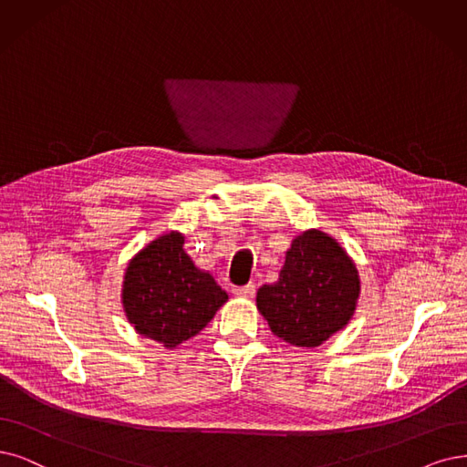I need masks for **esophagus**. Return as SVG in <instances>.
Segmentation results:
<instances>
[{
	"mask_svg": "<svg viewBox=\"0 0 467 467\" xmlns=\"http://www.w3.org/2000/svg\"><path fill=\"white\" fill-rule=\"evenodd\" d=\"M233 295L240 298H252L255 295V286L254 285H244V286H234Z\"/></svg>",
	"mask_w": 467,
	"mask_h": 467,
	"instance_id": "1",
	"label": "esophagus"
}]
</instances>
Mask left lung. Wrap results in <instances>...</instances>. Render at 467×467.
<instances>
[{
    "label": "left lung",
    "instance_id": "left-lung-1",
    "mask_svg": "<svg viewBox=\"0 0 467 467\" xmlns=\"http://www.w3.org/2000/svg\"><path fill=\"white\" fill-rule=\"evenodd\" d=\"M358 295V271L347 252L309 229L292 240L279 281L257 290L255 302L275 337L316 348L350 321Z\"/></svg>",
    "mask_w": 467,
    "mask_h": 467
}]
</instances>
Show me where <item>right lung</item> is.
I'll use <instances>...</instances> for the list:
<instances>
[{"mask_svg": "<svg viewBox=\"0 0 467 467\" xmlns=\"http://www.w3.org/2000/svg\"><path fill=\"white\" fill-rule=\"evenodd\" d=\"M182 244L179 233L155 238L132 257L123 285L125 312L134 329L167 348L198 335L229 298L210 273L194 265Z\"/></svg>", "mask_w": 467, "mask_h": 467, "instance_id": "right-lung-1", "label": "right lung"}]
</instances>
